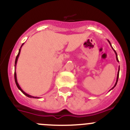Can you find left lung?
Returning <instances> with one entry per match:
<instances>
[{
	"label": "left lung",
	"instance_id": "8db88e82",
	"mask_svg": "<svg viewBox=\"0 0 130 130\" xmlns=\"http://www.w3.org/2000/svg\"><path fill=\"white\" fill-rule=\"evenodd\" d=\"M107 41L109 42V44H110V46H111V48H112V50L114 51V52H115V55H116V60H117V61L118 62H119V60H118V55H117V53H116V51L115 50L113 49V48H112V45H111V43H110V41H109L108 40H107ZM119 73H120V66H119V68H118V74H117V78H116V83H115V86H114V87H112V88L111 89V90H112V89H113L114 88H115V86H116V84H117V82H118V77H119ZM109 90V91H110Z\"/></svg>",
	"mask_w": 130,
	"mask_h": 130
}]
</instances>
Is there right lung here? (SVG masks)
<instances>
[{"label":"right lung","instance_id":"1","mask_svg":"<svg viewBox=\"0 0 130 130\" xmlns=\"http://www.w3.org/2000/svg\"><path fill=\"white\" fill-rule=\"evenodd\" d=\"M24 44V43H23V44H22L21 46L20 49H19V53H18V55H17L16 58H15V65H14V67H15V72H14V79H15V84H16V86H17V87H18V88L22 92H23V94H24L25 95H26V96L28 97V98H35V99H38V98H38V97H35V96H32V95H29V94H27V93L25 92L24 91V90H23V89H22L21 88V87H20V86H19V84H18V80H17V75H16V72H15V69H16V65H17V62H18V58H19V55H20L21 50L22 46H23V44Z\"/></svg>","mask_w":130,"mask_h":130}]
</instances>
